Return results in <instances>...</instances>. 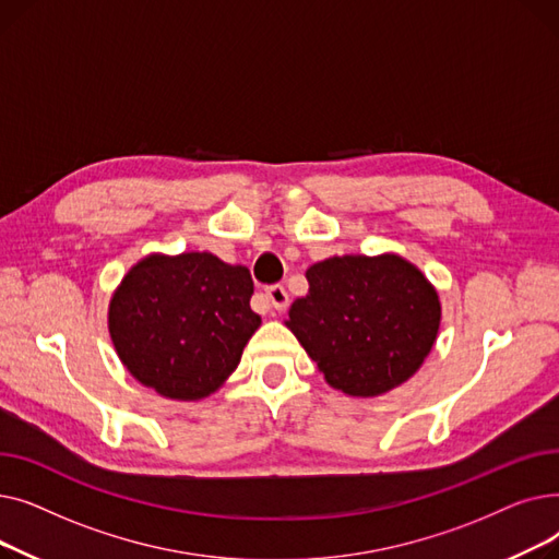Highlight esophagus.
Here are the masks:
<instances>
[{
  "label": "esophagus",
  "mask_w": 559,
  "mask_h": 559,
  "mask_svg": "<svg viewBox=\"0 0 559 559\" xmlns=\"http://www.w3.org/2000/svg\"><path fill=\"white\" fill-rule=\"evenodd\" d=\"M267 299H270L272 308H276V310H285L287 304H289V295H287V289L283 285L267 287Z\"/></svg>",
  "instance_id": "esophagus-1"
}]
</instances>
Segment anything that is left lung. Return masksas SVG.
I'll list each match as a JSON object with an SVG mask.
<instances>
[{
    "label": "left lung",
    "instance_id": "obj_1",
    "mask_svg": "<svg viewBox=\"0 0 559 559\" xmlns=\"http://www.w3.org/2000/svg\"><path fill=\"white\" fill-rule=\"evenodd\" d=\"M308 295L285 326L346 396H380L413 378L439 333L442 304L399 253L333 255L306 272Z\"/></svg>",
    "mask_w": 559,
    "mask_h": 559
}]
</instances>
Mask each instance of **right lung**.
<instances>
[{
  "label": "right lung",
  "mask_w": 559,
  "mask_h": 559,
  "mask_svg": "<svg viewBox=\"0 0 559 559\" xmlns=\"http://www.w3.org/2000/svg\"><path fill=\"white\" fill-rule=\"evenodd\" d=\"M245 264L209 251L150 253L112 292L108 333L117 358L142 383L171 401L215 394L238 369L260 329Z\"/></svg>",
  "instance_id": "right-lung-1"
}]
</instances>
